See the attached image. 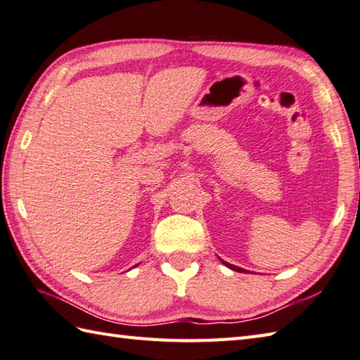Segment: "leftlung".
<instances>
[{"label":"left lung","instance_id":"1","mask_svg":"<svg viewBox=\"0 0 360 360\" xmlns=\"http://www.w3.org/2000/svg\"><path fill=\"white\" fill-rule=\"evenodd\" d=\"M226 267H230L231 270H236V272H245L244 269H240V267H236V266H233V264H229V262H225V261H222Z\"/></svg>","mask_w":360,"mask_h":360}]
</instances>
